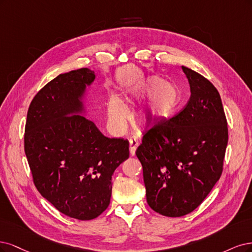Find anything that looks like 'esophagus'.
<instances>
[{
    "label": "esophagus",
    "instance_id": "1",
    "mask_svg": "<svg viewBox=\"0 0 252 252\" xmlns=\"http://www.w3.org/2000/svg\"><path fill=\"white\" fill-rule=\"evenodd\" d=\"M138 145H139V139H138L137 137H133L129 139V154H131L132 156L135 155V152L138 148Z\"/></svg>",
    "mask_w": 252,
    "mask_h": 252
}]
</instances>
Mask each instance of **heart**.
I'll return each mask as SVG.
<instances>
[{
  "label": "heart",
  "instance_id": "obj_1",
  "mask_svg": "<svg viewBox=\"0 0 252 252\" xmlns=\"http://www.w3.org/2000/svg\"><path fill=\"white\" fill-rule=\"evenodd\" d=\"M148 97L139 112V119L145 125H157L172 117L181 102L178 87L159 76H150L141 80L131 91V99L142 100ZM108 116L117 127H123L126 121V110L118 97H111L108 102Z\"/></svg>",
  "mask_w": 252,
  "mask_h": 252
}]
</instances>
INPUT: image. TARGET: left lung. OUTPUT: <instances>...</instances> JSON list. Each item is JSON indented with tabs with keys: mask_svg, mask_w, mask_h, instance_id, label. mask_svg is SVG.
Here are the masks:
<instances>
[{
	"mask_svg": "<svg viewBox=\"0 0 252 252\" xmlns=\"http://www.w3.org/2000/svg\"><path fill=\"white\" fill-rule=\"evenodd\" d=\"M190 88L184 109L154 126L136 151L147 201L156 213L182 217L204 201L220 179L228 128L220 94L208 79L181 67Z\"/></svg>",
	"mask_w": 252,
	"mask_h": 252,
	"instance_id": "8db88e82",
	"label": "left lung"
}]
</instances>
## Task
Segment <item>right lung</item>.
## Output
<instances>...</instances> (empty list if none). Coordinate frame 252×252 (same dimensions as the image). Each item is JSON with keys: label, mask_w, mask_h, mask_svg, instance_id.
<instances>
[{"label": "right lung", "mask_w": 252, "mask_h": 252, "mask_svg": "<svg viewBox=\"0 0 252 252\" xmlns=\"http://www.w3.org/2000/svg\"><path fill=\"white\" fill-rule=\"evenodd\" d=\"M95 72L73 70L48 83L32 99L25 154L35 188L63 215L87 221L110 204L112 176L128 158V141L104 136L86 118L87 87Z\"/></svg>", "instance_id": "obj_1"}]
</instances>
